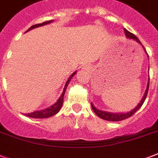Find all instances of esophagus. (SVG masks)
<instances>
[{"mask_svg": "<svg viewBox=\"0 0 158 158\" xmlns=\"http://www.w3.org/2000/svg\"><path fill=\"white\" fill-rule=\"evenodd\" d=\"M84 69H89V67H88V66L84 67Z\"/></svg>", "mask_w": 158, "mask_h": 158, "instance_id": "obj_1", "label": "esophagus"}]
</instances>
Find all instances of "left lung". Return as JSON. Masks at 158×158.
<instances>
[{
    "mask_svg": "<svg viewBox=\"0 0 158 158\" xmlns=\"http://www.w3.org/2000/svg\"><path fill=\"white\" fill-rule=\"evenodd\" d=\"M125 36H126L128 38H130V39H133V40L136 41L137 43H139V44L142 45V43H140V41L139 40V38H138L135 34H133L132 33H130V32H129V31L126 30V29H125ZM142 47L143 48V46H142ZM143 49H144L145 52L147 53V52H146L144 48H143ZM148 88H149V79H148V82L147 89H146V91H145L144 94H143V97L142 100L140 101L139 103L138 104L137 106H135L133 110H131L130 111H128V112L126 113H112L108 112V111H105V110H99V109H97V108L94 106V104L91 102L92 109H93V110L94 111V113H95L98 117L102 119V120H108V121H120V120H125V119H127V118L130 117L131 115H134V114L142 106V105L143 104V102H144L145 99L147 98L148 92Z\"/></svg>",
    "mask_w": 158,
    "mask_h": 158,
    "instance_id": "obj_1",
    "label": "left lung"
}]
</instances>
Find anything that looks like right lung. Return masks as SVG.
<instances>
[{
	"mask_svg": "<svg viewBox=\"0 0 158 158\" xmlns=\"http://www.w3.org/2000/svg\"><path fill=\"white\" fill-rule=\"evenodd\" d=\"M53 22V20H49V21H46V22H43L42 23H38V24H35V25L31 26L30 28H28V30L26 31V32H28V31L31 30V29H33V28H38V27H41V26L45 25V24H48V23H52ZM76 74V71L74 72L73 74L69 77V79L66 81V84L64 85V90L62 92L61 95L59 98V99L57 100L55 104H53L52 106H51L49 107L46 108L45 110H36L34 112H31L28 113V114H25V115L28 116V117L31 118H36V119H43V118H48L51 117V116H52V115H56V113L59 112V110H60V108L62 106V104H63V102H64V93H65V90L67 89V86H68V84H69V81L71 80V79L73 78L74 74Z\"/></svg>",
	"mask_w": 158,
	"mask_h": 158,
	"instance_id": "obj_1",
	"label": "right lung"
}]
</instances>
